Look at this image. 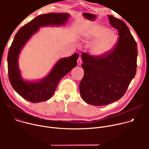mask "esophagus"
<instances>
[{"instance_id":"obj_1","label":"esophagus","mask_w":149,"mask_h":149,"mask_svg":"<svg viewBox=\"0 0 149 149\" xmlns=\"http://www.w3.org/2000/svg\"><path fill=\"white\" fill-rule=\"evenodd\" d=\"M81 63H82V59L81 57H79L77 60V64L78 65H81Z\"/></svg>"}]
</instances>
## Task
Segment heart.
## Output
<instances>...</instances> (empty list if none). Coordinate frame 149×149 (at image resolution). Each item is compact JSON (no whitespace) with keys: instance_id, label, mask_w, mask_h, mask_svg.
<instances>
[{"instance_id":"1","label":"heart","mask_w":149,"mask_h":149,"mask_svg":"<svg viewBox=\"0 0 149 149\" xmlns=\"http://www.w3.org/2000/svg\"><path fill=\"white\" fill-rule=\"evenodd\" d=\"M83 41L94 42L90 52L96 58L108 55L114 48L118 40L116 32L102 26L94 25L88 27L81 36Z\"/></svg>"}]
</instances>
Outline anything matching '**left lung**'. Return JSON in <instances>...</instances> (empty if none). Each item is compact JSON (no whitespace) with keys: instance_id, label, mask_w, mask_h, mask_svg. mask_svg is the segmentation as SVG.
<instances>
[{"instance_id":"1","label":"left lung","mask_w":149,"mask_h":149,"mask_svg":"<svg viewBox=\"0 0 149 149\" xmlns=\"http://www.w3.org/2000/svg\"><path fill=\"white\" fill-rule=\"evenodd\" d=\"M110 25L118 29L119 40L114 50L106 56L93 57L82 53L84 71L79 88L87 103L105 105L120 100L134 78L137 68V46L123 20L108 15Z\"/></svg>"}]
</instances>
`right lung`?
<instances>
[{
  "instance_id": "obj_1",
  "label": "right lung",
  "mask_w": 149,
  "mask_h": 149,
  "mask_svg": "<svg viewBox=\"0 0 149 149\" xmlns=\"http://www.w3.org/2000/svg\"><path fill=\"white\" fill-rule=\"evenodd\" d=\"M68 13L40 15L21 28L13 39L8 55L10 82L21 97L32 102L47 101L54 95L59 81L77 66L78 54L59 59L49 72L36 80L24 79L19 66V58L25 44L41 27L65 26L70 17Z\"/></svg>"
}]
</instances>
